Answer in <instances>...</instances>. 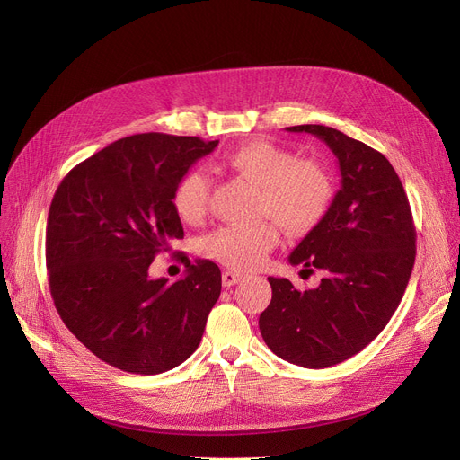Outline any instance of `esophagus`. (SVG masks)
<instances>
[{
    "mask_svg": "<svg viewBox=\"0 0 460 460\" xmlns=\"http://www.w3.org/2000/svg\"><path fill=\"white\" fill-rule=\"evenodd\" d=\"M243 278H244L243 274L233 272V270H226V272L222 274V283H224V287H233V285H236Z\"/></svg>",
    "mask_w": 460,
    "mask_h": 460,
    "instance_id": "esophagus-1",
    "label": "esophagus"
}]
</instances>
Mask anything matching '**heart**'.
<instances>
[{"instance_id": "heart-1", "label": "heart", "mask_w": 460, "mask_h": 460, "mask_svg": "<svg viewBox=\"0 0 460 460\" xmlns=\"http://www.w3.org/2000/svg\"><path fill=\"white\" fill-rule=\"evenodd\" d=\"M231 173L257 188L255 212L272 217L287 233L307 234L317 229L333 203V179L311 158L269 141H250L226 156ZM210 182L201 169H190L173 190V208L186 224H199L208 212ZM272 222L224 226L205 238V253L234 270L259 267L278 244Z\"/></svg>"}]
</instances>
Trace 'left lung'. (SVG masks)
<instances>
[{"label":"left lung","instance_id":"1","mask_svg":"<svg viewBox=\"0 0 460 460\" xmlns=\"http://www.w3.org/2000/svg\"><path fill=\"white\" fill-rule=\"evenodd\" d=\"M323 139L337 156L341 190L323 224L288 257L302 272H324L309 291L269 278L261 313L264 343L279 358L324 369L364 350L399 307L416 261V226L406 191L382 153L323 125L288 127Z\"/></svg>","mask_w":460,"mask_h":460}]
</instances>
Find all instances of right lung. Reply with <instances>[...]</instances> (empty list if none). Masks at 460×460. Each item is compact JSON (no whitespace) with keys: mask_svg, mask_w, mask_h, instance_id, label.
I'll list each match as a JSON object with an SVG mask.
<instances>
[{"mask_svg":"<svg viewBox=\"0 0 460 460\" xmlns=\"http://www.w3.org/2000/svg\"><path fill=\"white\" fill-rule=\"evenodd\" d=\"M216 141L160 132L113 141L66 173L46 224L48 285L65 326L96 358L136 375L181 366L222 293L208 259L175 283L151 279L155 257L182 238L172 198Z\"/></svg>","mask_w":460,"mask_h":460,"instance_id":"right-lung-1","label":"right lung"}]
</instances>
